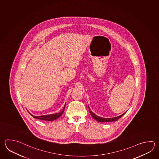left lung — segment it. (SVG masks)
Listing matches in <instances>:
<instances>
[{"label": "left lung", "instance_id": "obj_1", "mask_svg": "<svg viewBox=\"0 0 159 159\" xmlns=\"http://www.w3.org/2000/svg\"><path fill=\"white\" fill-rule=\"evenodd\" d=\"M89 112L91 114V116L93 117L95 120H97V121L100 122H112V121H117L118 120V119L120 118H121V117H122L125 114V113H124V114H122L121 115L119 116L118 117H113V118H102V117H99L98 116L96 115L95 113H93V112H92L91 111V109L89 108Z\"/></svg>", "mask_w": 159, "mask_h": 159}]
</instances>
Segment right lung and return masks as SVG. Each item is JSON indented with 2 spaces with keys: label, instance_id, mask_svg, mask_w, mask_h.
Masks as SVG:
<instances>
[{
  "label": "right lung",
  "instance_id": "1",
  "mask_svg": "<svg viewBox=\"0 0 159 159\" xmlns=\"http://www.w3.org/2000/svg\"><path fill=\"white\" fill-rule=\"evenodd\" d=\"M65 107H66V104L64 107L62 111L60 112H59L57 113H55V114H51V115H47L41 116H34L31 115L33 117L37 119H39V120H44V121H53L55 120L57 118L60 117L62 115L64 109H65Z\"/></svg>",
  "mask_w": 159,
  "mask_h": 159
}]
</instances>
